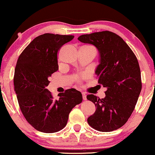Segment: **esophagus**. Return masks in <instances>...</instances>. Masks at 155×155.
<instances>
[{
  "mask_svg": "<svg viewBox=\"0 0 155 155\" xmlns=\"http://www.w3.org/2000/svg\"><path fill=\"white\" fill-rule=\"evenodd\" d=\"M82 97H83V100H87L86 95V93H82Z\"/></svg>",
  "mask_w": 155,
  "mask_h": 155,
  "instance_id": "1",
  "label": "esophagus"
}]
</instances>
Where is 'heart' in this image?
I'll use <instances>...</instances> for the list:
<instances>
[{"instance_id":"1","label":"heart","mask_w":155,"mask_h":155,"mask_svg":"<svg viewBox=\"0 0 155 155\" xmlns=\"http://www.w3.org/2000/svg\"><path fill=\"white\" fill-rule=\"evenodd\" d=\"M80 48H87V49H89L91 50V51H92L93 53L95 54V49L94 47L91 46V45H83ZM80 79H81V77H78V76H76V80H77V81L79 82L80 81Z\"/></svg>"}]
</instances>
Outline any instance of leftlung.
I'll return each mask as SVG.
<instances>
[{
    "mask_svg": "<svg viewBox=\"0 0 155 155\" xmlns=\"http://www.w3.org/2000/svg\"><path fill=\"white\" fill-rule=\"evenodd\" d=\"M78 40L95 45L100 54L95 74L98 84L106 87L105 97L87 95L96 110L87 119L94 129L110 132L121 128L134 112L142 89L141 74L136 56L120 36L103 31L84 34Z\"/></svg>",
    "mask_w": 155,
    "mask_h": 155,
    "instance_id": "left-lung-1",
    "label": "left lung"
}]
</instances>
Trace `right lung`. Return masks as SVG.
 Instances as JSON below:
<instances>
[{
    "mask_svg": "<svg viewBox=\"0 0 155 155\" xmlns=\"http://www.w3.org/2000/svg\"><path fill=\"white\" fill-rule=\"evenodd\" d=\"M71 35L44 34L35 38L19 56L15 69L14 86L22 114L28 123L47 134L62 130L71 110L82 102L74 88L59 93L55 100L46 88L48 77L58 70V54Z\"/></svg>",
    "mask_w": 155,
    "mask_h": 155,
    "instance_id": "right-lung-1",
    "label": "right lung"
}]
</instances>
